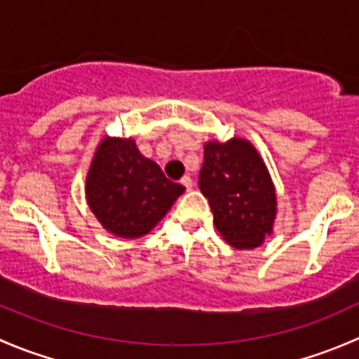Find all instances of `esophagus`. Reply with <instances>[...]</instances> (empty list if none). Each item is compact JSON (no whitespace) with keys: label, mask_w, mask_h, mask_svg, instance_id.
Listing matches in <instances>:
<instances>
[{"label":"esophagus","mask_w":359,"mask_h":359,"mask_svg":"<svg viewBox=\"0 0 359 359\" xmlns=\"http://www.w3.org/2000/svg\"><path fill=\"white\" fill-rule=\"evenodd\" d=\"M180 184H182V186L186 187V191L193 189V179H191L189 175H184L182 179H180Z\"/></svg>","instance_id":"obj_1"}]
</instances>
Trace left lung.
<instances>
[{"mask_svg": "<svg viewBox=\"0 0 359 359\" xmlns=\"http://www.w3.org/2000/svg\"><path fill=\"white\" fill-rule=\"evenodd\" d=\"M198 184L210 203L217 231L234 248H255L271 234L276 215L274 186L247 140L206 144Z\"/></svg>", "mask_w": 359, "mask_h": 359, "instance_id": "8db88e82", "label": "left lung"}]
</instances>
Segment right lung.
Returning <instances> with one entry per match:
<instances>
[{"label":"right lung","instance_id":"obj_1","mask_svg":"<svg viewBox=\"0 0 359 359\" xmlns=\"http://www.w3.org/2000/svg\"><path fill=\"white\" fill-rule=\"evenodd\" d=\"M182 193L184 187L166 179L130 139H104L86 179L90 208L107 231L121 238L149 233Z\"/></svg>","mask_w":359,"mask_h":359}]
</instances>
